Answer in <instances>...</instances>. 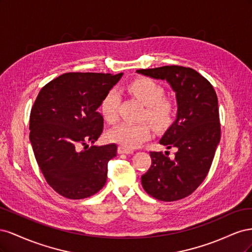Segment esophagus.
<instances>
[{"label":"esophagus","instance_id":"1","mask_svg":"<svg viewBox=\"0 0 252 252\" xmlns=\"http://www.w3.org/2000/svg\"><path fill=\"white\" fill-rule=\"evenodd\" d=\"M118 152H119L120 155H122V154L129 155V154H132L133 150L130 149V148H127V147H125V146H119V147H118Z\"/></svg>","mask_w":252,"mask_h":252}]
</instances>
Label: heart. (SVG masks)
Instances as JSON below:
<instances>
[{"label": "heart", "instance_id": "heart-1", "mask_svg": "<svg viewBox=\"0 0 252 252\" xmlns=\"http://www.w3.org/2000/svg\"><path fill=\"white\" fill-rule=\"evenodd\" d=\"M126 91L146 106L143 119L147 120L156 130L163 131L168 128L175 117V104L170 97L165 96V89L161 84L150 78H136L126 86ZM120 94L116 90H109L100 104L103 119L109 124L116 123L119 116ZM111 142L127 148L138 147L151 138V129L147 123H122L109 132Z\"/></svg>", "mask_w": 252, "mask_h": 252}]
</instances>
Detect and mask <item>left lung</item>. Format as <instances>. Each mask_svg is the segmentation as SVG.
Returning a JSON list of instances; mask_svg holds the SVG:
<instances>
[{"label": "left lung", "mask_w": 252, "mask_h": 252, "mask_svg": "<svg viewBox=\"0 0 252 252\" xmlns=\"http://www.w3.org/2000/svg\"><path fill=\"white\" fill-rule=\"evenodd\" d=\"M138 73L166 80L175 93L177 120L159 144L177 147L174 158L150 151L151 166L142 175V186L155 199L172 202L191 194L207 177L220 140L218 96L203 75L192 68L163 66Z\"/></svg>", "instance_id": "left-lung-1"}]
</instances>
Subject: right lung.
<instances>
[{"label":"right lung","mask_w":252,"mask_h":252,"mask_svg":"<svg viewBox=\"0 0 252 252\" xmlns=\"http://www.w3.org/2000/svg\"><path fill=\"white\" fill-rule=\"evenodd\" d=\"M122 75L68 72L46 84L36 96L30 112V143L45 180L67 199L94 195L107 180L117 145L88 148L87 143H94L103 132L97 108Z\"/></svg>","instance_id":"1"}]
</instances>
